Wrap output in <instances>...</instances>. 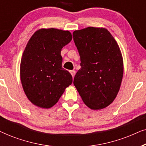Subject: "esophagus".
Returning a JSON list of instances; mask_svg holds the SVG:
<instances>
[{
	"mask_svg": "<svg viewBox=\"0 0 146 146\" xmlns=\"http://www.w3.org/2000/svg\"><path fill=\"white\" fill-rule=\"evenodd\" d=\"M75 73H76L75 70H71V71H70V74H72V76L73 78H74V76H75Z\"/></svg>",
	"mask_w": 146,
	"mask_h": 146,
	"instance_id": "esophagus-1",
	"label": "esophagus"
}]
</instances>
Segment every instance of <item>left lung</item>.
Returning a JSON list of instances; mask_svg holds the SVG:
<instances>
[{
  "instance_id": "left-lung-1",
  "label": "left lung",
  "mask_w": 146,
  "mask_h": 146,
  "mask_svg": "<svg viewBox=\"0 0 146 146\" xmlns=\"http://www.w3.org/2000/svg\"><path fill=\"white\" fill-rule=\"evenodd\" d=\"M73 38L81 62L74 85L88 107L105 108L114 100L122 80L123 58L119 46L104 28L75 31Z\"/></svg>"
}]
</instances>
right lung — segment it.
I'll return each mask as SVG.
<instances>
[{
  "label": "right lung",
  "instance_id": "add662e5",
  "mask_svg": "<svg viewBox=\"0 0 146 146\" xmlns=\"http://www.w3.org/2000/svg\"><path fill=\"white\" fill-rule=\"evenodd\" d=\"M68 31L40 29L32 36L21 62V80L24 92L33 104L50 108L58 102L72 76L62 68V48L72 40Z\"/></svg>",
  "mask_w": 146,
  "mask_h": 146
}]
</instances>
